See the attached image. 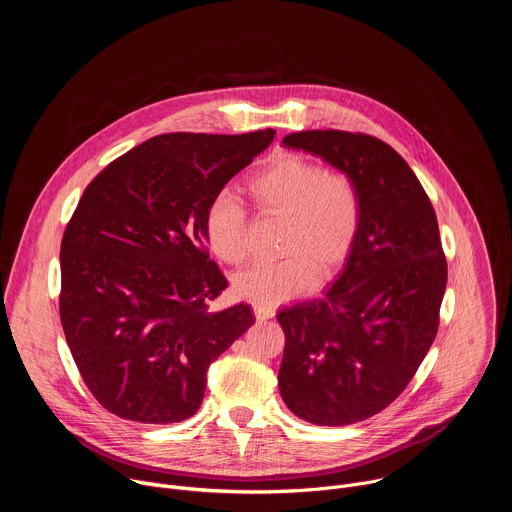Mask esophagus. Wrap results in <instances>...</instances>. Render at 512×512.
Returning <instances> with one entry per match:
<instances>
[{"instance_id": "esophagus-1", "label": "esophagus", "mask_w": 512, "mask_h": 512, "mask_svg": "<svg viewBox=\"0 0 512 512\" xmlns=\"http://www.w3.org/2000/svg\"><path fill=\"white\" fill-rule=\"evenodd\" d=\"M253 312H255L257 322H265V320H269V318L275 316V310H273L271 306H265V304H255V306H253Z\"/></svg>"}]
</instances>
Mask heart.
<instances>
[{"instance_id":"obj_1","label":"heart","mask_w":512,"mask_h":512,"mask_svg":"<svg viewBox=\"0 0 512 512\" xmlns=\"http://www.w3.org/2000/svg\"><path fill=\"white\" fill-rule=\"evenodd\" d=\"M247 192L259 212L285 218L279 247L285 257L237 273L235 296L265 306L285 302L306 294L316 279H330L352 255L362 227V194L350 172L281 152L247 180ZM202 231L218 259L247 261L249 214L235 194L223 192L208 204Z\"/></svg>"}]
</instances>
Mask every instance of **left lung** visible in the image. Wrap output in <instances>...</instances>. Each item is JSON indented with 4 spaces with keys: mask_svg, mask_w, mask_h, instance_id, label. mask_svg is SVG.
I'll use <instances>...</instances> for the list:
<instances>
[{
    "mask_svg": "<svg viewBox=\"0 0 512 512\" xmlns=\"http://www.w3.org/2000/svg\"><path fill=\"white\" fill-rule=\"evenodd\" d=\"M354 176L362 227L324 298L283 308L279 393L316 425H350L389 407L440 326L448 281L435 210L409 164L375 135L310 129L283 137Z\"/></svg>",
    "mask_w": 512,
    "mask_h": 512,
    "instance_id": "left-lung-1",
    "label": "left lung"
}]
</instances>
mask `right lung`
I'll return each instance as SVG.
<instances>
[{"label":"right lung","mask_w":512,"mask_h":512,"mask_svg":"<svg viewBox=\"0 0 512 512\" xmlns=\"http://www.w3.org/2000/svg\"><path fill=\"white\" fill-rule=\"evenodd\" d=\"M273 133L156 135L85 188L60 243L58 310L85 385L113 415L192 417L210 362L255 324L247 304L208 310L227 279L202 221Z\"/></svg>","instance_id":"1"}]
</instances>
